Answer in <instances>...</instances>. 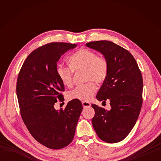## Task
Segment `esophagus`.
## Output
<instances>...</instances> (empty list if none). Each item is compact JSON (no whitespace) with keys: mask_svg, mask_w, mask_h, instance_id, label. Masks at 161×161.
I'll return each mask as SVG.
<instances>
[{"mask_svg":"<svg viewBox=\"0 0 161 161\" xmlns=\"http://www.w3.org/2000/svg\"><path fill=\"white\" fill-rule=\"evenodd\" d=\"M81 104H82V106H83V107H84V108L90 107H91V103H90V102H88L83 101L82 102H81Z\"/></svg>","mask_w":161,"mask_h":161,"instance_id":"esophagus-1","label":"esophagus"}]
</instances>
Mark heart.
<instances>
[{"label":"heart","instance_id":"1","mask_svg":"<svg viewBox=\"0 0 161 161\" xmlns=\"http://www.w3.org/2000/svg\"><path fill=\"white\" fill-rule=\"evenodd\" d=\"M68 64L70 69L64 66L57 68V76L65 86L70 88L73 86V72L84 71V80L88 81L71 91L68 97L70 100H90L96 91V86L92 81L100 84L107 80L109 70L108 60L103 56H98L93 50L81 48L70 57Z\"/></svg>","mask_w":161,"mask_h":161}]
</instances>
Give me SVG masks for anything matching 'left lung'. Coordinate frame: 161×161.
I'll return each mask as SVG.
<instances>
[{
	"instance_id": "8db88e82",
	"label": "left lung",
	"mask_w": 161,
	"mask_h": 161,
	"mask_svg": "<svg viewBox=\"0 0 161 161\" xmlns=\"http://www.w3.org/2000/svg\"><path fill=\"white\" fill-rule=\"evenodd\" d=\"M86 46L100 52L108 61L107 80L96 95L99 101L109 100L111 108L93 104L92 124L98 137L108 143L124 140L134 126L142 104L143 80L134 57L128 50L108 41L87 43Z\"/></svg>"
}]
</instances>
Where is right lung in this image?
Here are the masks:
<instances>
[{"mask_svg":"<svg viewBox=\"0 0 161 161\" xmlns=\"http://www.w3.org/2000/svg\"><path fill=\"white\" fill-rule=\"evenodd\" d=\"M76 44L53 42L30 53L18 75L16 95L24 124L33 138L46 147L59 149L74 138L83 107L73 99L65 108H54L64 101V85L57 76V65L61 55Z\"/></svg>","mask_w":161,"mask_h":161,"instance_id":"right-lung-1","label":"right lung"}]
</instances>
